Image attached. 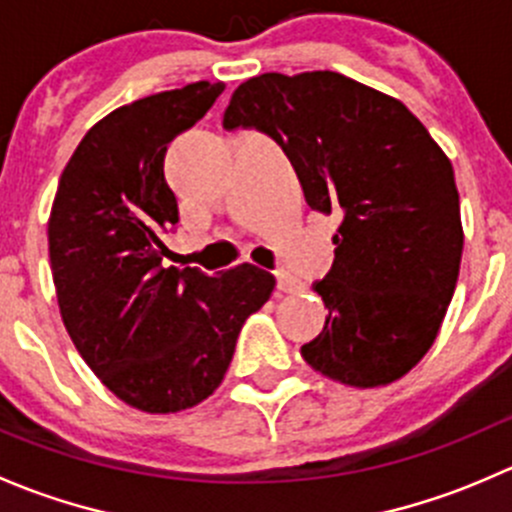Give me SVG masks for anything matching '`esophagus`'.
Here are the masks:
<instances>
[{"label": "esophagus", "instance_id": "esophagus-1", "mask_svg": "<svg viewBox=\"0 0 512 512\" xmlns=\"http://www.w3.org/2000/svg\"><path fill=\"white\" fill-rule=\"evenodd\" d=\"M277 289H280V292H287V294H294V292H299V289H302V282L297 280V277H292L289 275V272H277Z\"/></svg>", "mask_w": 512, "mask_h": 512}]
</instances>
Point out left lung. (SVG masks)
Segmentation results:
<instances>
[{"label":"left lung","instance_id":"8db88e82","mask_svg":"<svg viewBox=\"0 0 512 512\" xmlns=\"http://www.w3.org/2000/svg\"><path fill=\"white\" fill-rule=\"evenodd\" d=\"M223 126L267 133L309 208L342 213L332 270L312 285L329 317L304 361L361 389L401 379L431 349L461 270L451 160L404 103L337 71L255 76Z\"/></svg>","mask_w":512,"mask_h":512}]
</instances>
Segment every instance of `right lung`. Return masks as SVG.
Wrapping results in <instances>:
<instances>
[{
    "label": "right lung",
    "instance_id": "add662e5",
    "mask_svg": "<svg viewBox=\"0 0 512 512\" xmlns=\"http://www.w3.org/2000/svg\"><path fill=\"white\" fill-rule=\"evenodd\" d=\"M223 91V81H198L111 111L81 138L51 205L49 260L66 332L98 379L146 414L208 399L245 319L275 289L270 272L247 262L218 275L163 267L160 232L178 223L165 151Z\"/></svg>",
    "mask_w": 512,
    "mask_h": 512
}]
</instances>
